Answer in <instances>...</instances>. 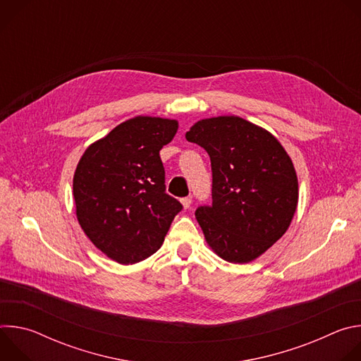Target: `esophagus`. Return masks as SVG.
I'll return each instance as SVG.
<instances>
[{
  "label": "esophagus",
  "mask_w": 361,
  "mask_h": 361,
  "mask_svg": "<svg viewBox=\"0 0 361 361\" xmlns=\"http://www.w3.org/2000/svg\"><path fill=\"white\" fill-rule=\"evenodd\" d=\"M180 201H181V204H183V207H184V209H188L190 205H191V198H190V197H184V198H181Z\"/></svg>",
  "instance_id": "34e87169"
}]
</instances>
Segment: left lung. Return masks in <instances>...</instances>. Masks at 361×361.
<instances>
[{
	"label": "left lung",
	"instance_id": "1",
	"mask_svg": "<svg viewBox=\"0 0 361 361\" xmlns=\"http://www.w3.org/2000/svg\"><path fill=\"white\" fill-rule=\"evenodd\" d=\"M185 138L209 152L213 204L195 219L223 260L250 263L287 231L298 201L291 159L267 130L235 116L197 121Z\"/></svg>",
	"mask_w": 361,
	"mask_h": 361
}]
</instances>
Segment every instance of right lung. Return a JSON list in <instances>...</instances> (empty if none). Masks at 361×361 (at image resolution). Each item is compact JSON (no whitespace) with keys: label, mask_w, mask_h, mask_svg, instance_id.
<instances>
[{"label":"right lung","mask_w":361,"mask_h":361,"mask_svg":"<svg viewBox=\"0 0 361 361\" xmlns=\"http://www.w3.org/2000/svg\"><path fill=\"white\" fill-rule=\"evenodd\" d=\"M176 120L138 116L92 142L74 173L77 219L91 243L120 264L156 252L183 205L166 192L160 149Z\"/></svg>","instance_id":"obj_1"}]
</instances>
